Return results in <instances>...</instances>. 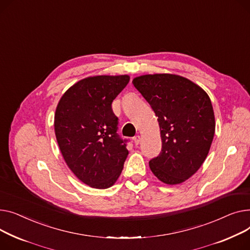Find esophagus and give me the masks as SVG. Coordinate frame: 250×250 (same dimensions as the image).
Returning <instances> with one entry per match:
<instances>
[{
  "label": "esophagus",
  "instance_id": "obj_1",
  "mask_svg": "<svg viewBox=\"0 0 250 250\" xmlns=\"http://www.w3.org/2000/svg\"><path fill=\"white\" fill-rule=\"evenodd\" d=\"M140 140H141V137H140L139 135H137V136H135V137L133 138V141H134L135 145H138V144L140 143Z\"/></svg>",
  "mask_w": 250,
  "mask_h": 250
}]
</instances>
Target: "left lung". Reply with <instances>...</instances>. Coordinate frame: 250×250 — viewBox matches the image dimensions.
<instances>
[{
  "label": "left lung",
  "mask_w": 250,
  "mask_h": 250,
  "mask_svg": "<svg viewBox=\"0 0 250 250\" xmlns=\"http://www.w3.org/2000/svg\"><path fill=\"white\" fill-rule=\"evenodd\" d=\"M132 83L158 117L163 149L149 161L151 171L167 185L186 182L203 165L214 138L215 116L208 94L171 73L136 77Z\"/></svg>",
  "instance_id": "8db88e82"
}]
</instances>
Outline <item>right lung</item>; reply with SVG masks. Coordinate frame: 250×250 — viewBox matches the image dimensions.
Returning a JSON list of instances; mask_svg holds the SVG:
<instances>
[{
  "instance_id": "right-lung-1",
  "label": "right lung",
  "mask_w": 250,
  "mask_h": 250,
  "mask_svg": "<svg viewBox=\"0 0 250 250\" xmlns=\"http://www.w3.org/2000/svg\"><path fill=\"white\" fill-rule=\"evenodd\" d=\"M130 81L127 75L95 76L71 85L58 102L54 132L69 169L83 184L108 188L118 180L128 155L117 134L112 102Z\"/></svg>"
}]
</instances>
